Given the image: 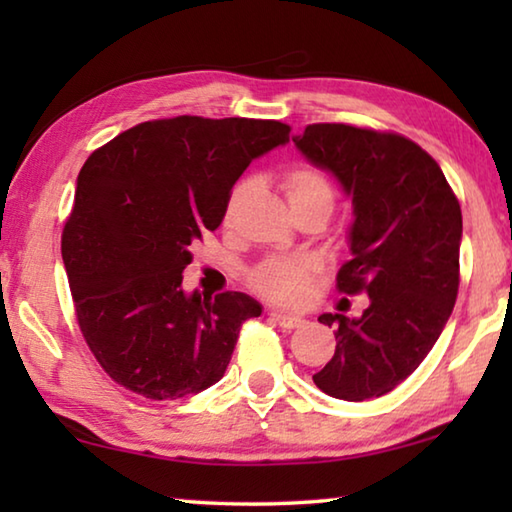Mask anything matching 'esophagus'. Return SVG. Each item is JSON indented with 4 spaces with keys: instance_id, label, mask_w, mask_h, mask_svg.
<instances>
[{
    "instance_id": "obj_1",
    "label": "esophagus",
    "mask_w": 512,
    "mask_h": 512,
    "mask_svg": "<svg viewBox=\"0 0 512 512\" xmlns=\"http://www.w3.org/2000/svg\"><path fill=\"white\" fill-rule=\"evenodd\" d=\"M271 318L275 320L277 325L284 327V329H296L300 327L305 320H302L300 316H293V314H282V311H271Z\"/></svg>"
}]
</instances>
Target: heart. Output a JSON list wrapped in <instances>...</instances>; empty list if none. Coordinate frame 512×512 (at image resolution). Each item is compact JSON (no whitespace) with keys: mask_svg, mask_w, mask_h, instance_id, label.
<instances>
[{"mask_svg":"<svg viewBox=\"0 0 512 512\" xmlns=\"http://www.w3.org/2000/svg\"><path fill=\"white\" fill-rule=\"evenodd\" d=\"M282 192L287 196L291 210H300V207L318 205L325 207L329 212L334 203V189L327 176L314 164L307 162H293L280 176ZM246 185H237L232 189L228 201H225V219H230L232 212L239 203L241 194H244ZM311 275H314V264L309 259H289V257H273L259 264L253 273H250V287H253L259 296L268 300L284 302H298L305 298L309 291Z\"/></svg>","mask_w":512,"mask_h":512,"instance_id":"b5f03b06","label":"heart"}]
</instances>
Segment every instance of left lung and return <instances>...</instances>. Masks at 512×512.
Segmentation results:
<instances>
[{"instance_id": "left-lung-1", "label": "left lung", "mask_w": 512, "mask_h": 512, "mask_svg": "<svg viewBox=\"0 0 512 512\" xmlns=\"http://www.w3.org/2000/svg\"><path fill=\"white\" fill-rule=\"evenodd\" d=\"M293 142L352 198V259L336 287L370 298L359 318L318 316L336 327V350L314 384L336 400H372L420 366L452 316L461 205L438 162L402 135L311 124Z\"/></svg>"}]
</instances>
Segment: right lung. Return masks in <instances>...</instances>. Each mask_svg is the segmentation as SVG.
Returning <instances> with one entry per match:
<instances>
[{"label": "right lung", "instance_id": "1", "mask_svg": "<svg viewBox=\"0 0 512 512\" xmlns=\"http://www.w3.org/2000/svg\"><path fill=\"white\" fill-rule=\"evenodd\" d=\"M289 133L271 119L183 115L128 128L85 160L63 262L83 339L126 391L180 400L223 377L262 305L239 291L185 293L189 248L219 228L248 164Z\"/></svg>", "mask_w": 512, "mask_h": 512}]
</instances>
